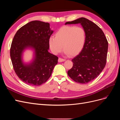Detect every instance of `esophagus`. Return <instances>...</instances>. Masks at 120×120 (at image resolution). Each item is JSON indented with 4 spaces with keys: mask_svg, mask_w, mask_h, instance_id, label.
Masks as SVG:
<instances>
[{
    "mask_svg": "<svg viewBox=\"0 0 120 120\" xmlns=\"http://www.w3.org/2000/svg\"><path fill=\"white\" fill-rule=\"evenodd\" d=\"M66 60L63 59H61V58H59V60H58V61H59V63H61V62H63V61H64Z\"/></svg>",
    "mask_w": 120,
    "mask_h": 120,
    "instance_id": "1",
    "label": "esophagus"
}]
</instances>
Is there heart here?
<instances>
[{"label": "heart", "mask_w": 120, "mask_h": 120, "mask_svg": "<svg viewBox=\"0 0 120 120\" xmlns=\"http://www.w3.org/2000/svg\"><path fill=\"white\" fill-rule=\"evenodd\" d=\"M86 41V33L79 26H64L59 29L55 37H51L49 39V45L52 52L57 54L63 50L71 56H75L81 52Z\"/></svg>", "instance_id": "heart-1"}]
</instances>
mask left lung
Listing matches in <instances>:
<instances>
[{"mask_svg":"<svg viewBox=\"0 0 120 120\" xmlns=\"http://www.w3.org/2000/svg\"><path fill=\"white\" fill-rule=\"evenodd\" d=\"M78 23L85 31V43L80 53L72 60L73 66L68 75L75 82L84 84L97 78L106 66L108 42L102 30L86 18L68 21L65 24Z\"/></svg>","mask_w":120,"mask_h":120,"instance_id":"1","label":"left lung"}]
</instances>
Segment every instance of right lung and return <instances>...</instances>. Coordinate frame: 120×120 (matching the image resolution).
<instances>
[{
  "instance_id": "right-lung-1",
  "label": "right lung",
  "mask_w": 120,
  "mask_h": 120,
  "mask_svg": "<svg viewBox=\"0 0 120 120\" xmlns=\"http://www.w3.org/2000/svg\"><path fill=\"white\" fill-rule=\"evenodd\" d=\"M48 22L32 21L20 28L11 45L10 56L14 70L28 85L39 86L50 78L58 57L49 52V39L53 31ZM33 50V59L28 63L23 60L26 49Z\"/></svg>"
}]
</instances>
